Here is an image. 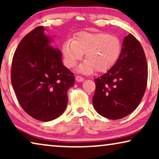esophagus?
Returning a JSON list of instances; mask_svg holds the SVG:
<instances>
[{
  "label": "esophagus",
  "mask_w": 159,
  "mask_h": 159,
  "mask_svg": "<svg viewBox=\"0 0 159 159\" xmlns=\"http://www.w3.org/2000/svg\"><path fill=\"white\" fill-rule=\"evenodd\" d=\"M75 80L77 82H82L84 81V78L81 77V76H77V77H75Z\"/></svg>",
  "instance_id": "1"
}]
</instances>
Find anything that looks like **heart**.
<instances>
[{"mask_svg": "<svg viewBox=\"0 0 159 159\" xmlns=\"http://www.w3.org/2000/svg\"><path fill=\"white\" fill-rule=\"evenodd\" d=\"M121 52L118 37L103 32H80L75 40H67L62 45L64 64L68 68L75 66L84 53L85 61L77 69L84 74L109 70L118 61Z\"/></svg>", "mask_w": 159, "mask_h": 159, "instance_id": "b5f03b06", "label": "heart"}]
</instances>
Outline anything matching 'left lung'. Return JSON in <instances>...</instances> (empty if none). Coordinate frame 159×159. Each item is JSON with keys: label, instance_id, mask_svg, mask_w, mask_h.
Segmentation results:
<instances>
[{"label": "left lung", "instance_id": "obj_1", "mask_svg": "<svg viewBox=\"0 0 159 159\" xmlns=\"http://www.w3.org/2000/svg\"><path fill=\"white\" fill-rule=\"evenodd\" d=\"M94 80L93 103L100 115L116 120L136 109L146 89L148 64L142 45L132 34L125 37L116 64Z\"/></svg>", "mask_w": 159, "mask_h": 159}]
</instances>
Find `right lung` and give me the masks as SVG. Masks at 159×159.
Instances as JSON below:
<instances>
[{"mask_svg":"<svg viewBox=\"0 0 159 159\" xmlns=\"http://www.w3.org/2000/svg\"><path fill=\"white\" fill-rule=\"evenodd\" d=\"M44 32V27H36L19 43L11 79L24 111L37 120L48 121L64 112L67 91L75 84V77L63 64L61 52L51 46L52 38Z\"/></svg>","mask_w":159,"mask_h":159,"instance_id":"obj_1","label":"right lung"}]
</instances>
